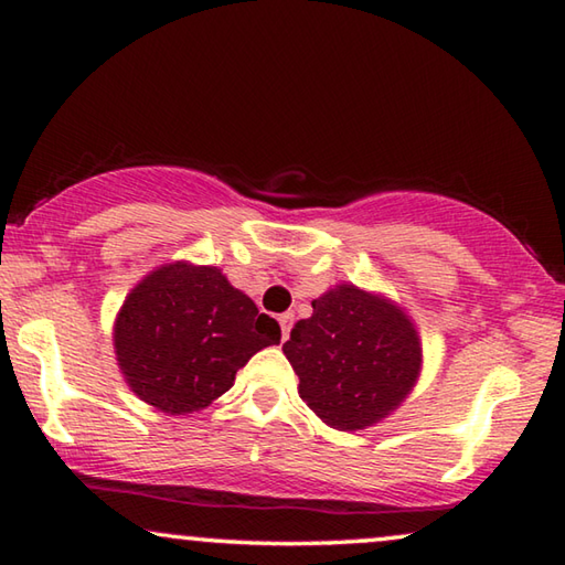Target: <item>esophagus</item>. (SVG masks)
<instances>
[{
  "instance_id": "obj_1",
  "label": "esophagus",
  "mask_w": 565,
  "mask_h": 565,
  "mask_svg": "<svg viewBox=\"0 0 565 565\" xmlns=\"http://www.w3.org/2000/svg\"><path fill=\"white\" fill-rule=\"evenodd\" d=\"M291 323H294V317H291V313H281V317H279V327H281V337H284V341L289 339V333H291Z\"/></svg>"
}]
</instances>
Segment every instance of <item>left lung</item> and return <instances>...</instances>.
I'll use <instances>...</instances> for the list:
<instances>
[{"mask_svg": "<svg viewBox=\"0 0 565 565\" xmlns=\"http://www.w3.org/2000/svg\"><path fill=\"white\" fill-rule=\"evenodd\" d=\"M284 343L299 396L337 431H363L404 404L424 366V349L404 306L356 284H337L311 301Z\"/></svg>", "mask_w": 565, "mask_h": 565, "instance_id": "obj_1", "label": "left lung"}]
</instances>
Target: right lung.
<instances>
[{
	"label": "right lung",
	"instance_id": "right-lung-1",
	"mask_svg": "<svg viewBox=\"0 0 565 565\" xmlns=\"http://www.w3.org/2000/svg\"><path fill=\"white\" fill-rule=\"evenodd\" d=\"M111 339L134 394L186 416L226 394L256 351L281 341V329L218 266L169 262L127 294Z\"/></svg>",
	"mask_w": 565,
	"mask_h": 565
}]
</instances>
